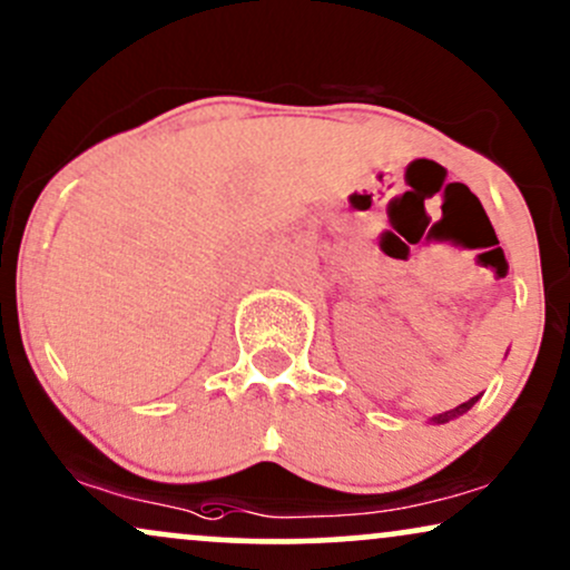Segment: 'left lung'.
<instances>
[{
    "label": "left lung",
    "instance_id": "1",
    "mask_svg": "<svg viewBox=\"0 0 570 570\" xmlns=\"http://www.w3.org/2000/svg\"><path fill=\"white\" fill-rule=\"evenodd\" d=\"M476 400H479V397L468 400V402H463V405H458L455 410H446V413H442V415H434V417H431V421H434V423H446V421H452V417L463 415L465 410H471V405H473V402H476Z\"/></svg>",
    "mask_w": 570,
    "mask_h": 570
}]
</instances>
